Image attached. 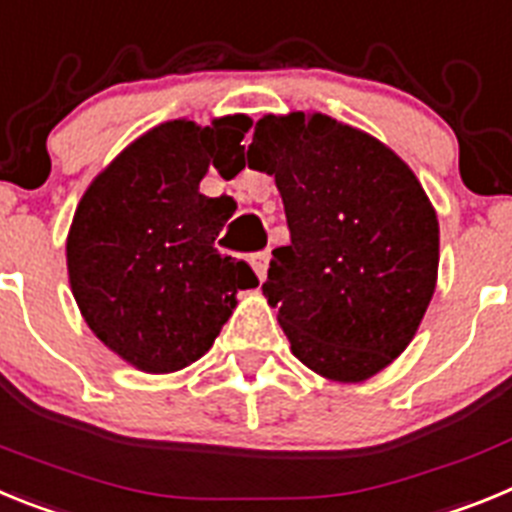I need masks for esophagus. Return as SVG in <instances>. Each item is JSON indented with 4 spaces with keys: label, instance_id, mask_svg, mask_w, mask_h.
<instances>
[{
    "label": "esophagus",
    "instance_id": "1",
    "mask_svg": "<svg viewBox=\"0 0 512 512\" xmlns=\"http://www.w3.org/2000/svg\"><path fill=\"white\" fill-rule=\"evenodd\" d=\"M268 265H270V252L268 250L255 252V255H252V270H255L260 281H265V275H268Z\"/></svg>",
    "mask_w": 512,
    "mask_h": 512
}]
</instances>
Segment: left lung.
<instances>
[{
	"label": "left lung",
	"mask_w": 512,
	"mask_h": 512,
	"mask_svg": "<svg viewBox=\"0 0 512 512\" xmlns=\"http://www.w3.org/2000/svg\"><path fill=\"white\" fill-rule=\"evenodd\" d=\"M247 164L275 175L291 231L262 293L293 355L332 381L371 379L410 345L438 278V219L415 172L322 113L260 118Z\"/></svg>",
	"instance_id": "left-lung-1"
}]
</instances>
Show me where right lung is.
I'll return each instance as SVG.
<instances>
[{"label":"right lung","mask_w":512,"mask_h":512,"mask_svg":"<svg viewBox=\"0 0 512 512\" xmlns=\"http://www.w3.org/2000/svg\"><path fill=\"white\" fill-rule=\"evenodd\" d=\"M247 115L213 126L172 121L151 128L95 177L79 201L69 239L71 293L90 330L146 373L198 361L255 288L244 260L213 242L229 221V195L198 190L208 164L244 149Z\"/></svg>","instance_id":"1"}]
</instances>
